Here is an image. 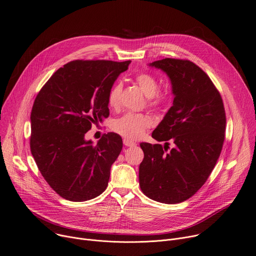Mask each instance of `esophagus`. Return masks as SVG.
Instances as JSON below:
<instances>
[{"mask_svg":"<svg viewBox=\"0 0 256 256\" xmlns=\"http://www.w3.org/2000/svg\"><path fill=\"white\" fill-rule=\"evenodd\" d=\"M124 144L126 146V147H134L136 146V143L132 140H128V138H124Z\"/></svg>","mask_w":256,"mask_h":256,"instance_id":"1","label":"esophagus"}]
</instances>
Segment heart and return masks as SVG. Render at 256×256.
<instances>
[{"mask_svg": "<svg viewBox=\"0 0 256 256\" xmlns=\"http://www.w3.org/2000/svg\"><path fill=\"white\" fill-rule=\"evenodd\" d=\"M138 86H140L144 95L149 98V105L158 107L166 101V96L160 94L158 82L154 76L148 74H141L136 78ZM122 84L116 82L110 90L108 94V104L112 108H118L120 104V95ZM151 126V120L148 115L140 113H126L122 118L115 120L112 124L114 132L124 136L126 138H138L141 136L146 128Z\"/></svg>", "mask_w": 256, "mask_h": 256, "instance_id": "obj_1", "label": "heart"}]
</instances>
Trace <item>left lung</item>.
<instances>
[{
  "label": "left lung",
  "mask_w": 256,
  "mask_h": 256,
  "mask_svg": "<svg viewBox=\"0 0 256 256\" xmlns=\"http://www.w3.org/2000/svg\"><path fill=\"white\" fill-rule=\"evenodd\" d=\"M149 66L168 74L174 101L152 132L164 146L140 144L144 159L138 180L150 199L180 203L202 187L216 164L224 141V103L212 80L189 60L166 58ZM168 140L174 144L170 152Z\"/></svg>",
  "instance_id": "left-lung-1"
}]
</instances>
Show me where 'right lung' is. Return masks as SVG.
Returning a JSON list of instances; mask_svg holds the SVG:
<instances>
[{"mask_svg":"<svg viewBox=\"0 0 256 256\" xmlns=\"http://www.w3.org/2000/svg\"><path fill=\"white\" fill-rule=\"evenodd\" d=\"M130 63L72 61L58 69L34 100L30 151L44 178L66 200L86 201L107 188L122 138L108 132L94 145L84 134L109 116L108 94Z\"/></svg>","mask_w":256,"mask_h":256,"instance_id":"1","label":"right lung"}]
</instances>
